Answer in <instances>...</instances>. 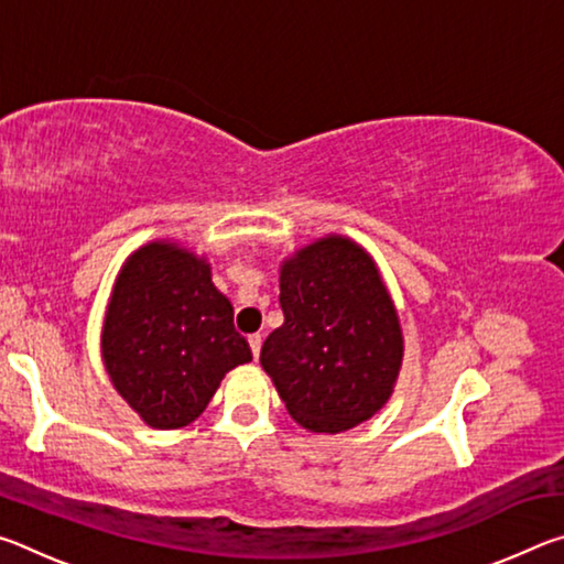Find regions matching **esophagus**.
<instances>
[{
    "label": "esophagus",
    "instance_id": "esophagus-1",
    "mask_svg": "<svg viewBox=\"0 0 564 564\" xmlns=\"http://www.w3.org/2000/svg\"><path fill=\"white\" fill-rule=\"evenodd\" d=\"M248 346H251L253 358H259V352H261V336H259V333H253V336H248Z\"/></svg>",
    "mask_w": 564,
    "mask_h": 564
}]
</instances>
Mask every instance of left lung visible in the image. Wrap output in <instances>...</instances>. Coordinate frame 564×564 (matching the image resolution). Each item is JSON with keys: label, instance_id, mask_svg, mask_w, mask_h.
Returning <instances> with one entry per match:
<instances>
[{"label": "left lung", "instance_id": "obj_1", "mask_svg": "<svg viewBox=\"0 0 564 564\" xmlns=\"http://www.w3.org/2000/svg\"><path fill=\"white\" fill-rule=\"evenodd\" d=\"M279 301L283 326L265 338L261 366L295 423L343 433L378 413L403 336L370 256L348 238H323L283 263Z\"/></svg>", "mask_w": 564, "mask_h": 564}]
</instances>
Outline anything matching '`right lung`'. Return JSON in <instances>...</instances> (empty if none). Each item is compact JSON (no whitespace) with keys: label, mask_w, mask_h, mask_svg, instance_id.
Listing matches in <instances>:
<instances>
[{"label":"right lung","mask_w":564,"mask_h":564,"mask_svg":"<svg viewBox=\"0 0 564 564\" xmlns=\"http://www.w3.org/2000/svg\"><path fill=\"white\" fill-rule=\"evenodd\" d=\"M101 350L113 388L159 431L196 420L228 370L251 360L208 263L159 241L121 269Z\"/></svg>","instance_id":"obj_1"}]
</instances>
